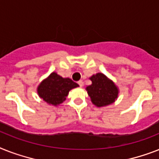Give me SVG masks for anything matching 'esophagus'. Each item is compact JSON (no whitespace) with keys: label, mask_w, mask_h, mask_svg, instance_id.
Returning a JSON list of instances; mask_svg holds the SVG:
<instances>
[{"label":"esophagus","mask_w":159,"mask_h":159,"mask_svg":"<svg viewBox=\"0 0 159 159\" xmlns=\"http://www.w3.org/2000/svg\"><path fill=\"white\" fill-rule=\"evenodd\" d=\"M77 83H78V85H79V86H81V87H82V86H83V82H82V80H80V81H78V82H77Z\"/></svg>","instance_id":"34e87169"}]
</instances>
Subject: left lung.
Instances as JSON below:
<instances>
[{
    "instance_id": "8db88e82",
    "label": "left lung",
    "mask_w": 159,
    "mask_h": 159,
    "mask_svg": "<svg viewBox=\"0 0 159 159\" xmlns=\"http://www.w3.org/2000/svg\"><path fill=\"white\" fill-rule=\"evenodd\" d=\"M92 82L86 91L91 101L97 107L106 106L117 99L118 90L115 84L108 79L103 73H97L90 78Z\"/></svg>"
}]
</instances>
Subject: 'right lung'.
Here are the masks:
<instances>
[{
	"label": "right lung",
	"instance_id": "1",
	"mask_svg": "<svg viewBox=\"0 0 159 159\" xmlns=\"http://www.w3.org/2000/svg\"><path fill=\"white\" fill-rule=\"evenodd\" d=\"M77 86L78 84L69 78H63L56 73H52L40 84L37 92L48 104L58 105L66 100L70 90Z\"/></svg>",
	"mask_w": 159,
	"mask_h": 159
}]
</instances>
